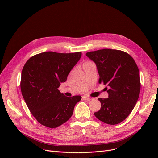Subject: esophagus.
Listing matches in <instances>:
<instances>
[{
    "mask_svg": "<svg viewBox=\"0 0 158 158\" xmlns=\"http://www.w3.org/2000/svg\"><path fill=\"white\" fill-rule=\"evenodd\" d=\"M82 99H84V100H86V101H91V100H92V98L87 97H82Z\"/></svg>",
    "mask_w": 158,
    "mask_h": 158,
    "instance_id": "1",
    "label": "esophagus"
}]
</instances>
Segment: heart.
<instances>
[{
  "instance_id": "b5f03b06",
  "label": "heart",
  "mask_w": 158,
  "mask_h": 158,
  "mask_svg": "<svg viewBox=\"0 0 158 158\" xmlns=\"http://www.w3.org/2000/svg\"><path fill=\"white\" fill-rule=\"evenodd\" d=\"M88 63V62H86V63H85L84 64H85V63Z\"/></svg>"
}]
</instances>
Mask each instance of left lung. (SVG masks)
Masks as SVG:
<instances>
[{"label": "left lung", "mask_w": 158, "mask_h": 158, "mask_svg": "<svg viewBox=\"0 0 158 158\" xmlns=\"http://www.w3.org/2000/svg\"><path fill=\"white\" fill-rule=\"evenodd\" d=\"M97 66L99 83L106 86L108 98H98L101 110L94 113L99 120L115 125L125 120L135 107L140 92L138 66L129 54L104 48L86 54Z\"/></svg>", "instance_id": "left-lung-1"}]
</instances>
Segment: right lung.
I'll list each match as a JSON object with an SVG mask.
<instances>
[{
  "label": "right lung",
  "instance_id": "obj_1",
  "mask_svg": "<svg viewBox=\"0 0 158 158\" xmlns=\"http://www.w3.org/2000/svg\"><path fill=\"white\" fill-rule=\"evenodd\" d=\"M82 53L45 52L31 57L22 71V96L32 114L41 125L56 128L73 112L80 95L68 97L57 88L64 82Z\"/></svg>",
  "mask_w": 158,
  "mask_h": 158
}]
</instances>
